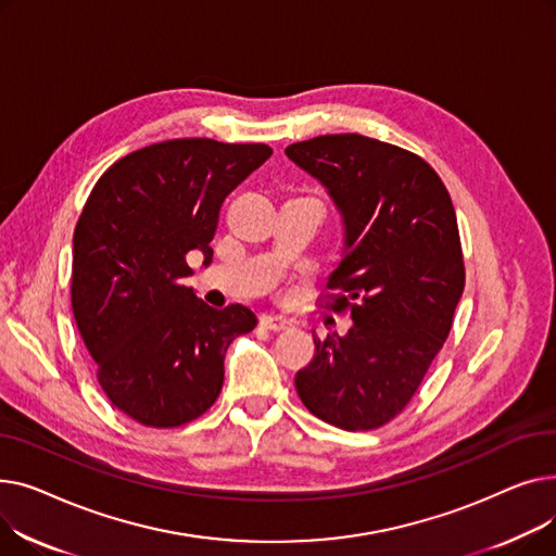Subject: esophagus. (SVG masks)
<instances>
[{
  "mask_svg": "<svg viewBox=\"0 0 556 556\" xmlns=\"http://www.w3.org/2000/svg\"><path fill=\"white\" fill-rule=\"evenodd\" d=\"M261 327H266L270 331H283V329H288V319L277 317V315H263L261 317Z\"/></svg>",
  "mask_w": 556,
  "mask_h": 556,
  "instance_id": "1",
  "label": "esophagus"
}]
</instances>
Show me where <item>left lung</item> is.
<instances>
[{
  "mask_svg": "<svg viewBox=\"0 0 556 556\" xmlns=\"http://www.w3.org/2000/svg\"><path fill=\"white\" fill-rule=\"evenodd\" d=\"M286 155L323 182L342 216L344 250L325 304L354 319L344 338H313L298 394L331 426L381 428L410 403L453 327L464 256L451 195L419 155L356 132L290 143Z\"/></svg>",
  "mask_w": 556,
  "mask_h": 556,
  "instance_id": "1",
  "label": "left lung"
}]
</instances>
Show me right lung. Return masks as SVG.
I'll return each mask as SVG.
<instances>
[{"mask_svg":"<svg viewBox=\"0 0 556 556\" xmlns=\"http://www.w3.org/2000/svg\"><path fill=\"white\" fill-rule=\"evenodd\" d=\"M270 155L266 143L168 139L114 162L87 198L72 308L99 386L130 419L175 428L218 399L227 346L256 315L198 300L182 283L187 254L212 261L223 200Z\"/></svg>","mask_w":556,"mask_h":556,"instance_id":"right-lung-1","label":"right lung"}]
</instances>
